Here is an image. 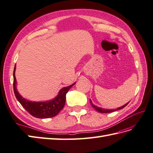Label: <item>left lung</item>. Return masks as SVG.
Instances as JSON below:
<instances>
[{"label":"left lung","mask_w":153,"mask_h":153,"mask_svg":"<svg viewBox=\"0 0 153 153\" xmlns=\"http://www.w3.org/2000/svg\"><path fill=\"white\" fill-rule=\"evenodd\" d=\"M90 103H91V105L93 106V107L96 110H97V111H98L99 113H111V112H113V111H117V110L121 109L124 108L125 107V106H126V105H128V104L129 102H128V103H127L126 104L123 105L122 107L119 108H117L116 109H102V108H98V107H97V105H94V104H93V102H92V101H91V100H90Z\"/></svg>","instance_id":"left-lung-1"}]
</instances>
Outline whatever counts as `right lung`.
I'll list each match as a JSON object with an SVG mask.
<instances>
[{
    "label": "right lung",
    "mask_w": 153,
    "mask_h": 153,
    "mask_svg": "<svg viewBox=\"0 0 153 153\" xmlns=\"http://www.w3.org/2000/svg\"><path fill=\"white\" fill-rule=\"evenodd\" d=\"M16 66L13 70V91L17 100L19 102L21 105L31 115L40 119H47L55 117L60 111L65 104L66 95L70 88L75 84L74 83L70 86L64 87L60 91L57 97L54 100L45 102H34L28 101L23 98L19 94L16 87V79L15 76Z\"/></svg>",
    "instance_id": "add662e5"
}]
</instances>
